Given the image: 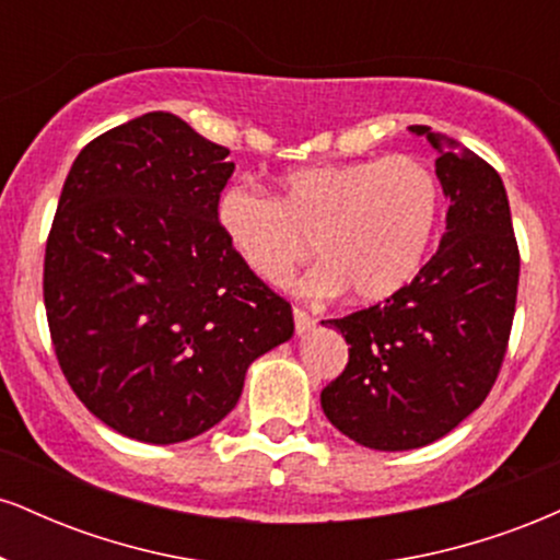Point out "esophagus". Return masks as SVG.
I'll list each match as a JSON object with an SVG mask.
<instances>
[{
	"mask_svg": "<svg viewBox=\"0 0 560 560\" xmlns=\"http://www.w3.org/2000/svg\"><path fill=\"white\" fill-rule=\"evenodd\" d=\"M313 326H316V318H313L307 311H302V307H294V331L305 334L311 331Z\"/></svg>",
	"mask_w": 560,
	"mask_h": 560,
	"instance_id": "1",
	"label": "esophagus"
}]
</instances>
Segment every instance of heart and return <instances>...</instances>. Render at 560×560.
Instances as JSON below:
<instances>
[{"mask_svg": "<svg viewBox=\"0 0 560 560\" xmlns=\"http://www.w3.org/2000/svg\"><path fill=\"white\" fill-rule=\"evenodd\" d=\"M442 189L410 155L313 165L287 173L276 199L247 184L218 197L215 221L240 260L268 284L313 255L326 260L307 289L382 302L402 292L432 247Z\"/></svg>", "mask_w": 560, "mask_h": 560, "instance_id": "1", "label": "heart"}]
</instances>
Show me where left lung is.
Wrapping results in <instances>:
<instances>
[{"label": "left lung", "mask_w": 560, "mask_h": 560, "mask_svg": "<svg viewBox=\"0 0 560 560\" xmlns=\"http://www.w3.org/2000/svg\"><path fill=\"white\" fill-rule=\"evenodd\" d=\"M410 131L440 155L445 234L402 292L329 320L350 358L320 392L326 419L374 450L429 445L485 402L511 339L522 266L498 171L445 133Z\"/></svg>", "instance_id": "8db88e82"}]
</instances>
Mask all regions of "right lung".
Segmentation results:
<instances>
[{
    "instance_id": "1",
    "label": "right lung",
    "mask_w": 560,
    "mask_h": 560,
    "mask_svg": "<svg viewBox=\"0 0 560 560\" xmlns=\"http://www.w3.org/2000/svg\"><path fill=\"white\" fill-rule=\"evenodd\" d=\"M171 113H147L75 158L44 255V307L70 389L152 445L208 432L249 363L294 334L292 305L215 221L234 163Z\"/></svg>"
}]
</instances>
